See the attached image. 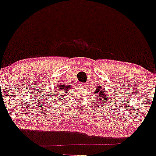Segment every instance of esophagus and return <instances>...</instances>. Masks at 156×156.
<instances>
[{"instance_id": "obj_1", "label": "esophagus", "mask_w": 156, "mask_h": 156, "mask_svg": "<svg viewBox=\"0 0 156 156\" xmlns=\"http://www.w3.org/2000/svg\"><path fill=\"white\" fill-rule=\"evenodd\" d=\"M81 86H82V87H84V84H81Z\"/></svg>"}]
</instances>
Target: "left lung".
I'll list each match as a JSON object with an SVG mask.
<instances>
[{
    "mask_svg": "<svg viewBox=\"0 0 156 156\" xmlns=\"http://www.w3.org/2000/svg\"><path fill=\"white\" fill-rule=\"evenodd\" d=\"M107 91L105 90V88H103L101 84L96 86V89L95 90V101L100 102V104H103L105 105V103H108L109 101V98L107 95ZM111 99V98H110Z\"/></svg>",
    "mask_w": 156,
    "mask_h": 156,
    "instance_id": "left-lung-1",
    "label": "left lung"
}]
</instances>
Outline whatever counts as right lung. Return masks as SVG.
Wrapping results in <instances>:
<instances>
[{
	"instance_id": "right-lung-1",
	"label": "right lung",
	"mask_w": 156,
	"mask_h": 156,
	"mask_svg": "<svg viewBox=\"0 0 156 156\" xmlns=\"http://www.w3.org/2000/svg\"><path fill=\"white\" fill-rule=\"evenodd\" d=\"M58 87H55L56 88V90H55L54 92V94L55 95V98H58V100L59 99H61L62 98V97H63V95H65L64 93H66V92L68 93L69 89H70L71 87L72 86L69 85V84H60L58 85ZM63 96H62V95Z\"/></svg>"
}]
</instances>
